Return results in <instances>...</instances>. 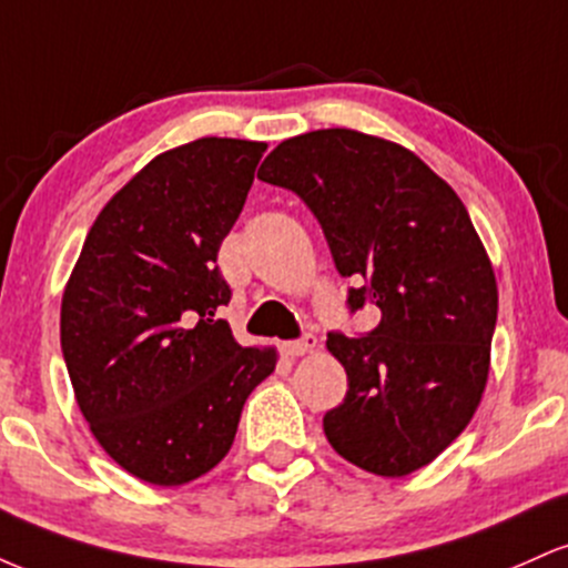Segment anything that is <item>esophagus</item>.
<instances>
[{"label":"esophagus","instance_id":"esophagus-1","mask_svg":"<svg viewBox=\"0 0 568 568\" xmlns=\"http://www.w3.org/2000/svg\"><path fill=\"white\" fill-rule=\"evenodd\" d=\"M315 347H317L315 334H302V338L285 344V352H288V355H293V357H298V355H310V352Z\"/></svg>","mask_w":568,"mask_h":568}]
</instances>
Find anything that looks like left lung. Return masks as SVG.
I'll use <instances>...</instances> for the list:
<instances>
[{
    "label": "left lung",
    "mask_w": 568,
    "mask_h": 568,
    "mask_svg": "<svg viewBox=\"0 0 568 568\" xmlns=\"http://www.w3.org/2000/svg\"><path fill=\"white\" fill-rule=\"evenodd\" d=\"M258 179L317 219L349 315L379 306L361 336L331 331L347 395L323 416L352 465L400 478L429 465L473 419L497 328V280L470 213L408 149L347 128L272 149Z\"/></svg>",
    "instance_id": "1"
}]
</instances>
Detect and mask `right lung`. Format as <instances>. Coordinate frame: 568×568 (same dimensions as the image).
Segmentation results:
<instances>
[{
  "instance_id": "obj_1",
  "label": "right lung",
  "mask_w": 568,
  "mask_h": 568,
  "mask_svg": "<svg viewBox=\"0 0 568 568\" xmlns=\"http://www.w3.org/2000/svg\"><path fill=\"white\" fill-rule=\"evenodd\" d=\"M266 143L200 139L149 162L98 213L63 291L61 349L95 440L154 486L224 459L275 349L240 347L219 310V247Z\"/></svg>"
}]
</instances>
